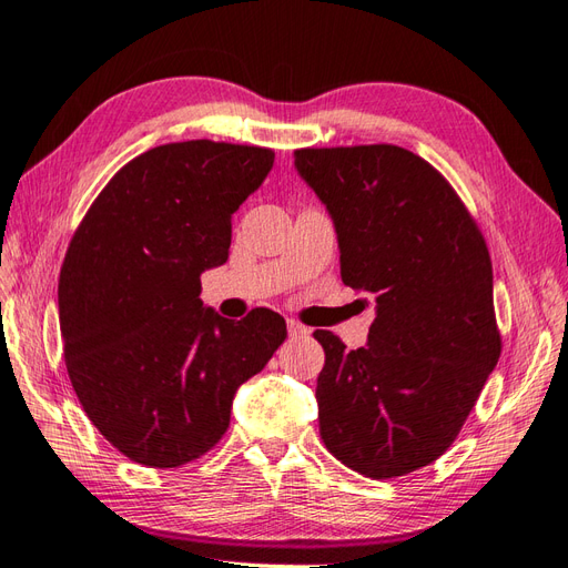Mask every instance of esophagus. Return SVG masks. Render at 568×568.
<instances>
[{"mask_svg": "<svg viewBox=\"0 0 568 568\" xmlns=\"http://www.w3.org/2000/svg\"><path fill=\"white\" fill-rule=\"evenodd\" d=\"M287 333H290V337H310V328L306 326H302L300 321H295V318H290L287 321Z\"/></svg>", "mask_w": 568, "mask_h": 568, "instance_id": "obj_1", "label": "esophagus"}]
</instances>
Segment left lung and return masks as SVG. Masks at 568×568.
Instances as JSON below:
<instances>
[{
	"label": "left lung",
	"mask_w": 568,
	"mask_h": 568,
	"mask_svg": "<svg viewBox=\"0 0 568 568\" xmlns=\"http://www.w3.org/2000/svg\"><path fill=\"white\" fill-rule=\"evenodd\" d=\"M295 166L335 223L343 283L376 300L364 347L314 333L321 440L356 474L407 476L455 443L499 359L488 245L445 175L397 144L306 148Z\"/></svg>",
	"instance_id": "left-lung-1"
}]
</instances>
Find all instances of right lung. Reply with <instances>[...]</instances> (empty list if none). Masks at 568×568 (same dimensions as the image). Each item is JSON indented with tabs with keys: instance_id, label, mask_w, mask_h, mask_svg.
I'll return each instance as SVG.
<instances>
[{
	"instance_id": "add662e5",
	"label": "right lung",
	"mask_w": 568,
	"mask_h": 568,
	"mask_svg": "<svg viewBox=\"0 0 568 568\" xmlns=\"http://www.w3.org/2000/svg\"><path fill=\"white\" fill-rule=\"evenodd\" d=\"M273 150L187 140L135 156L97 194L59 275L73 390L121 455L152 468L200 459L231 424L237 387L287 337L285 318L229 321L200 300L225 264L231 219Z\"/></svg>"
}]
</instances>
